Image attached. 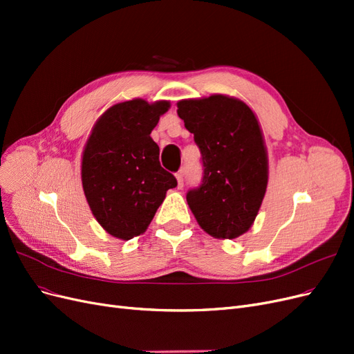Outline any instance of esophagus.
Returning a JSON list of instances; mask_svg holds the SVG:
<instances>
[{"mask_svg":"<svg viewBox=\"0 0 354 354\" xmlns=\"http://www.w3.org/2000/svg\"><path fill=\"white\" fill-rule=\"evenodd\" d=\"M183 176H185V173H183V169H181V171H178V173L176 174V178H177V187H178V189H181V187H183Z\"/></svg>","mask_w":354,"mask_h":354,"instance_id":"1","label":"esophagus"}]
</instances>
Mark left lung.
<instances>
[{
	"instance_id": "8db88e82",
	"label": "left lung",
	"mask_w": 354,
	"mask_h": 354,
	"mask_svg": "<svg viewBox=\"0 0 354 354\" xmlns=\"http://www.w3.org/2000/svg\"><path fill=\"white\" fill-rule=\"evenodd\" d=\"M203 164L202 185L187 192L199 226L217 239H236L254 224L269 181V158L257 115L224 94L177 103Z\"/></svg>"
}]
</instances>
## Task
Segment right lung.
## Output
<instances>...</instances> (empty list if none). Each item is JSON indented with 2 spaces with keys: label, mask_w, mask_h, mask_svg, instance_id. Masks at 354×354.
<instances>
[{
  "label": "right lung",
  "mask_w": 354,
  "mask_h": 354,
  "mask_svg": "<svg viewBox=\"0 0 354 354\" xmlns=\"http://www.w3.org/2000/svg\"><path fill=\"white\" fill-rule=\"evenodd\" d=\"M169 102H120L106 111L84 146L81 180L94 218L113 238L146 232L177 180L159 164L151 133Z\"/></svg>",
  "instance_id": "add662e5"
}]
</instances>
